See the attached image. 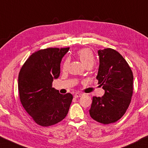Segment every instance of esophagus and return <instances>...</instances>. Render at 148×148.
Returning <instances> with one entry per match:
<instances>
[{
	"label": "esophagus",
	"mask_w": 148,
	"mask_h": 148,
	"mask_svg": "<svg viewBox=\"0 0 148 148\" xmlns=\"http://www.w3.org/2000/svg\"><path fill=\"white\" fill-rule=\"evenodd\" d=\"M82 95H83V94H81V93H75L74 95V97L75 98H78V97H81Z\"/></svg>",
	"instance_id": "1"
}]
</instances>
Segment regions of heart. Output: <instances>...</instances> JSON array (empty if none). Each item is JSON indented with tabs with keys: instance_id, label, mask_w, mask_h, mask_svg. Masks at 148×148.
Wrapping results in <instances>:
<instances>
[{
	"instance_id": "b5f03b06",
	"label": "heart",
	"mask_w": 148,
	"mask_h": 148,
	"mask_svg": "<svg viewBox=\"0 0 148 148\" xmlns=\"http://www.w3.org/2000/svg\"><path fill=\"white\" fill-rule=\"evenodd\" d=\"M77 56L78 57V58L80 60L81 62L83 63L84 66H88V65H92L94 64L95 59V56L93 55L92 52L89 49L87 48H83L79 49L77 52ZM68 63L69 61L68 60H66L63 63V69H66L68 65Z\"/></svg>"
}]
</instances>
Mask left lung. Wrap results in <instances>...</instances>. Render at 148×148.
Wrapping results in <instances>:
<instances>
[{"label": "left lung", "instance_id": "8db88e82", "mask_svg": "<svg viewBox=\"0 0 148 148\" xmlns=\"http://www.w3.org/2000/svg\"><path fill=\"white\" fill-rule=\"evenodd\" d=\"M97 79L104 95L92 97L90 116L98 122L114 123L123 116L133 94V73L128 63L117 51L100 49Z\"/></svg>", "mask_w": 148, "mask_h": 148}]
</instances>
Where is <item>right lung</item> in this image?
Returning <instances> with one entry per match:
<instances>
[{"mask_svg":"<svg viewBox=\"0 0 148 148\" xmlns=\"http://www.w3.org/2000/svg\"><path fill=\"white\" fill-rule=\"evenodd\" d=\"M65 48L40 49L29 57L18 75L21 104L36 123L49 126L66 116L73 100L71 93L60 94L52 87L60 74V63L69 51Z\"/></svg>","mask_w":148,"mask_h":148,"instance_id":"1","label":"right lung"}]
</instances>
